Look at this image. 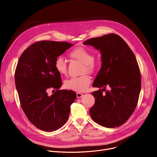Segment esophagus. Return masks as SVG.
<instances>
[{"label":"esophagus","mask_w":157,"mask_h":157,"mask_svg":"<svg viewBox=\"0 0 157 157\" xmlns=\"http://www.w3.org/2000/svg\"><path fill=\"white\" fill-rule=\"evenodd\" d=\"M76 95H77V97H78V98H81L83 96V94L79 93V92H77V93H76Z\"/></svg>","instance_id":"esophagus-1"}]
</instances>
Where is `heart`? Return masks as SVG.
I'll return each instance as SVG.
<instances>
[{
	"label": "heart",
	"mask_w": 157,
	"mask_h": 157,
	"mask_svg": "<svg viewBox=\"0 0 157 157\" xmlns=\"http://www.w3.org/2000/svg\"><path fill=\"white\" fill-rule=\"evenodd\" d=\"M72 57L74 58L81 62L84 63V66L82 69V72H93L95 69V65L94 62V56L92 53L86 50L82 47H79L74 49L71 53ZM55 68L56 71L61 75H65L67 73V64L62 56H59L56 58L54 63ZM91 83L90 78L87 74L78 77L71 78L65 81V87L73 91L78 92H83L87 89Z\"/></svg>",
	"instance_id": "heart-1"
}]
</instances>
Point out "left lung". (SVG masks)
<instances>
[{
	"label": "left lung",
	"mask_w": 157,
	"mask_h": 157,
	"mask_svg": "<svg viewBox=\"0 0 157 157\" xmlns=\"http://www.w3.org/2000/svg\"><path fill=\"white\" fill-rule=\"evenodd\" d=\"M83 44L94 46L101 54V67L93 84L99 90L92 93L95 104L90 109V117L102 127H120L134 113L141 92L136 56L125 41L115 34L90 39ZM106 86L111 90L102 95Z\"/></svg>",
	"instance_id": "obj_1"
}]
</instances>
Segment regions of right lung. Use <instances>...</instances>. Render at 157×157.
Returning a JSON list of instances; mask_svg holds the SVG:
<instances>
[{
	"mask_svg": "<svg viewBox=\"0 0 157 157\" xmlns=\"http://www.w3.org/2000/svg\"><path fill=\"white\" fill-rule=\"evenodd\" d=\"M72 46L67 42L39 41L27 48L19 59L14 79L20 104L29 120L40 130H56L69 118L76 94L59 90L62 83L54 63ZM50 88L56 92L49 96Z\"/></svg>",
	"mask_w": 157,
	"mask_h": 157,
	"instance_id": "right-lung-1",
	"label": "right lung"
}]
</instances>
